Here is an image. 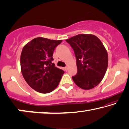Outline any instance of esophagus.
<instances>
[{"instance_id": "obj_1", "label": "esophagus", "mask_w": 129, "mask_h": 129, "mask_svg": "<svg viewBox=\"0 0 129 129\" xmlns=\"http://www.w3.org/2000/svg\"><path fill=\"white\" fill-rule=\"evenodd\" d=\"M64 70H65V71H66V72H67V71L68 70V66L65 67V68H64Z\"/></svg>"}]
</instances>
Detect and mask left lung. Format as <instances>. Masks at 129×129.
<instances>
[{
    "label": "left lung",
    "instance_id": "left-lung-1",
    "mask_svg": "<svg viewBox=\"0 0 129 129\" xmlns=\"http://www.w3.org/2000/svg\"><path fill=\"white\" fill-rule=\"evenodd\" d=\"M75 54L77 73L73 76L76 84L89 89L100 83L108 64V56L103 44L96 36L78 34L66 40Z\"/></svg>",
    "mask_w": 129,
    "mask_h": 129
}]
</instances>
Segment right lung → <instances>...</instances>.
I'll return each instance as SVG.
<instances>
[{"label":"right lung","instance_id":"add662e5","mask_svg":"<svg viewBox=\"0 0 129 129\" xmlns=\"http://www.w3.org/2000/svg\"><path fill=\"white\" fill-rule=\"evenodd\" d=\"M62 40L38 37L23 47L20 57L21 73L29 86L39 92L49 93L59 85L64 71L52 63L55 48Z\"/></svg>","mask_w":129,"mask_h":129}]
</instances>
